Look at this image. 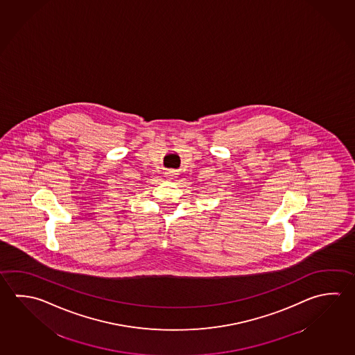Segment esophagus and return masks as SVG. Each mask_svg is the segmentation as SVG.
<instances>
[{"instance_id": "obj_1", "label": "esophagus", "mask_w": 355, "mask_h": 355, "mask_svg": "<svg viewBox=\"0 0 355 355\" xmlns=\"http://www.w3.org/2000/svg\"><path fill=\"white\" fill-rule=\"evenodd\" d=\"M176 175H178V173L175 170H170V171L166 173V178H168V180H174Z\"/></svg>"}]
</instances>
